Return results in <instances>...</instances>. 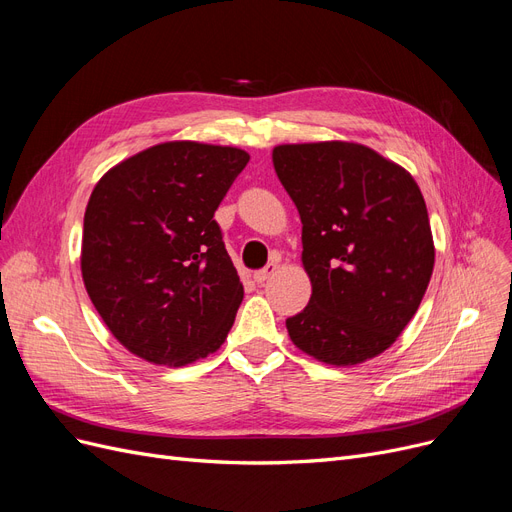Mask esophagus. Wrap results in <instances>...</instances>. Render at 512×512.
<instances>
[{"instance_id": "34e87169", "label": "esophagus", "mask_w": 512, "mask_h": 512, "mask_svg": "<svg viewBox=\"0 0 512 512\" xmlns=\"http://www.w3.org/2000/svg\"><path fill=\"white\" fill-rule=\"evenodd\" d=\"M277 264H279V260L273 258V260L267 264V267L256 271V273H254V281H256V284H264V281H267V279L277 271Z\"/></svg>"}]
</instances>
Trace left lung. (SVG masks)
Instances as JSON below:
<instances>
[{
    "instance_id": "1",
    "label": "left lung",
    "mask_w": 512,
    "mask_h": 512,
    "mask_svg": "<svg viewBox=\"0 0 512 512\" xmlns=\"http://www.w3.org/2000/svg\"><path fill=\"white\" fill-rule=\"evenodd\" d=\"M273 167L303 222L309 305L286 320L324 364L375 358L407 328L434 269L426 201L413 175L354 142L284 144Z\"/></svg>"
}]
</instances>
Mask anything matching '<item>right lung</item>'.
<instances>
[{
  "mask_svg": "<svg viewBox=\"0 0 512 512\" xmlns=\"http://www.w3.org/2000/svg\"><path fill=\"white\" fill-rule=\"evenodd\" d=\"M248 161L231 146L165 142L118 163L93 188L82 279L131 354L184 366L224 343L243 286L214 214Z\"/></svg>",
  "mask_w": 512,
  "mask_h": 512,
  "instance_id": "right-lung-1",
  "label": "right lung"
}]
</instances>
